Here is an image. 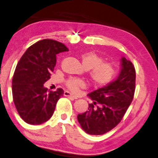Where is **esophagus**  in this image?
<instances>
[{"label":"esophagus","mask_w":158,"mask_h":158,"mask_svg":"<svg viewBox=\"0 0 158 158\" xmlns=\"http://www.w3.org/2000/svg\"><path fill=\"white\" fill-rule=\"evenodd\" d=\"M64 96H67V97L73 98V99H77V97H76V96H74L73 94H71V93L68 92V91H64Z\"/></svg>","instance_id":"esophagus-1"}]
</instances>
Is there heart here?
I'll return each mask as SVG.
<instances>
[{
  "mask_svg": "<svg viewBox=\"0 0 158 158\" xmlns=\"http://www.w3.org/2000/svg\"><path fill=\"white\" fill-rule=\"evenodd\" d=\"M81 63L86 70H90L89 77L95 86L107 85L113 79L115 75V67L110 62H104V59L93 51L83 53L81 55ZM66 86L70 90L77 94L85 88V83L82 80L71 78L66 81Z\"/></svg>",
  "mask_w": 158,
  "mask_h": 158,
  "instance_id": "obj_1",
  "label": "heart"
}]
</instances>
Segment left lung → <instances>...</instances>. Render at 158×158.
Wrapping results in <instances>:
<instances>
[{"label": "left lung", "instance_id": "obj_1", "mask_svg": "<svg viewBox=\"0 0 158 158\" xmlns=\"http://www.w3.org/2000/svg\"><path fill=\"white\" fill-rule=\"evenodd\" d=\"M121 73L116 80L88 94L93 102L88 110L77 116L85 132L100 135L107 133L121 122L134 98L135 68L125 57L121 59Z\"/></svg>", "mask_w": 158, "mask_h": 158}]
</instances>
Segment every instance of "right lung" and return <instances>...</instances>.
Listing matches in <instances>:
<instances>
[{
  "label": "right lung",
  "mask_w": 158,
  "mask_h": 158,
  "mask_svg": "<svg viewBox=\"0 0 158 158\" xmlns=\"http://www.w3.org/2000/svg\"><path fill=\"white\" fill-rule=\"evenodd\" d=\"M68 51L63 43L45 39L31 45L19 60L12 79L13 101L20 118L28 124H41L54 114L64 90L50 91L43 84L54 71L56 54Z\"/></svg>",
  "instance_id": "1"
}]
</instances>
